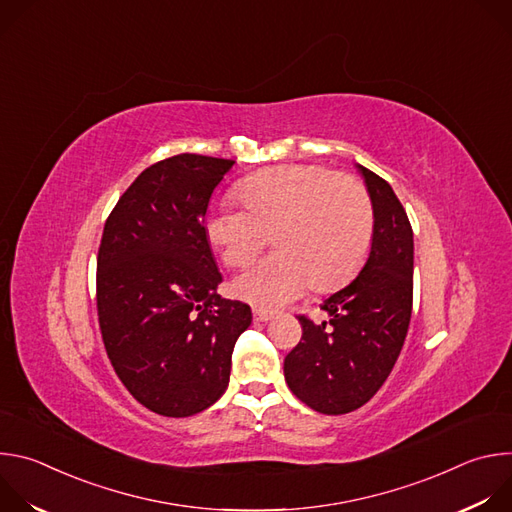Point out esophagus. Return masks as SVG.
I'll return each instance as SVG.
<instances>
[{"label": "esophagus", "mask_w": 512, "mask_h": 512, "mask_svg": "<svg viewBox=\"0 0 512 512\" xmlns=\"http://www.w3.org/2000/svg\"><path fill=\"white\" fill-rule=\"evenodd\" d=\"M253 318H255V322H267V320H271V318H273V312H269V310H261V308H255V310H253Z\"/></svg>", "instance_id": "1"}]
</instances>
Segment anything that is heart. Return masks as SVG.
<instances>
[{"label": "heart", "mask_w": 512, "mask_h": 512, "mask_svg": "<svg viewBox=\"0 0 512 512\" xmlns=\"http://www.w3.org/2000/svg\"><path fill=\"white\" fill-rule=\"evenodd\" d=\"M246 208L208 212L204 235L229 267L249 265L273 235L275 255L235 281V294L277 308L310 287L330 291L367 259L375 235L373 198L358 178L320 164H285L249 176L237 190Z\"/></svg>", "instance_id": "1"}]
</instances>
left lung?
I'll list each match as a JSON object with an SVG mask.
<instances>
[{
	"instance_id": "left-lung-1",
	"label": "left lung",
	"mask_w": 512,
	"mask_h": 512,
	"mask_svg": "<svg viewBox=\"0 0 512 512\" xmlns=\"http://www.w3.org/2000/svg\"><path fill=\"white\" fill-rule=\"evenodd\" d=\"M375 206L367 265L320 310L298 314L302 340L283 360L285 383L318 413L342 415L367 403L387 381L403 348L413 308V231L387 180L362 168Z\"/></svg>"
}]
</instances>
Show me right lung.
Instances as JSON below:
<instances>
[{
    "mask_svg": "<svg viewBox=\"0 0 512 512\" xmlns=\"http://www.w3.org/2000/svg\"><path fill=\"white\" fill-rule=\"evenodd\" d=\"M235 160L178 154L145 168L107 216L97 255L103 344L125 389L150 411L188 417L227 391L251 308L216 294L204 235L212 190Z\"/></svg>",
    "mask_w": 512,
    "mask_h": 512,
    "instance_id": "add662e5",
    "label": "right lung"
}]
</instances>
